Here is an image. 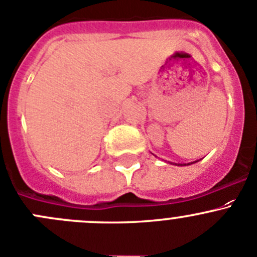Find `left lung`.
<instances>
[{"label": "left lung", "instance_id": "8db88e82", "mask_svg": "<svg viewBox=\"0 0 257 257\" xmlns=\"http://www.w3.org/2000/svg\"><path fill=\"white\" fill-rule=\"evenodd\" d=\"M181 166H184V164H181Z\"/></svg>", "mask_w": 257, "mask_h": 257}]
</instances>
